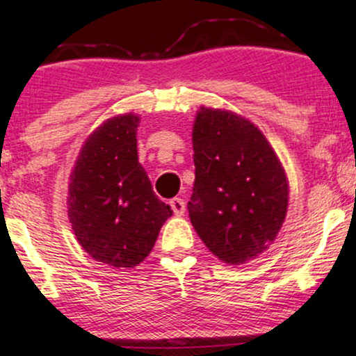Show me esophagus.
Returning a JSON list of instances; mask_svg holds the SVG:
<instances>
[{
    "mask_svg": "<svg viewBox=\"0 0 356 356\" xmlns=\"http://www.w3.org/2000/svg\"><path fill=\"white\" fill-rule=\"evenodd\" d=\"M170 207H172L175 216H182L184 212H186V202H184V199L181 197H174L172 201H170Z\"/></svg>",
    "mask_w": 356,
    "mask_h": 356,
    "instance_id": "esophagus-1",
    "label": "esophagus"
}]
</instances>
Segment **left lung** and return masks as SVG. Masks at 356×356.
Listing matches in <instances>:
<instances>
[{
    "instance_id": "1",
    "label": "left lung",
    "mask_w": 356,
    "mask_h": 356,
    "mask_svg": "<svg viewBox=\"0 0 356 356\" xmlns=\"http://www.w3.org/2000/svg\"><path fill=\"white\" fill-rule=\"evenodd\" d=\"M192 226L214 256L244 264L275 243L289 184L268 138L246 117L201 107L192 127Z\"/></svg>"
}]
</instances>
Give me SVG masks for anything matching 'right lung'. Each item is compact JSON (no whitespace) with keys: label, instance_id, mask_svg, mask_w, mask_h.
<instances>
[{"label":"right lung","instance_id":"1","mask_svg":"<svg viewBox=\"0 0 356 356\" xmlns=\"http://www.w3.org/2000/svg\"><path fill=\"white\" fill-rule=\"evenodd\" d=\"M140 117L124 113L97 127L81 145L68 184V219L80 246L99 263L136 268L172 216L154 194L137 155Z\"/></svg>","mask_w":356,"mask_h":356}]
</instances>
